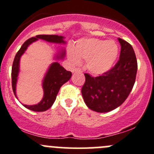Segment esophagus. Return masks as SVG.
<instances>
[{"label":"esophagus","mask_w":154,"mask_h":154,"mask_svg":"<svg viewBox=\"0 0 154 154\" xmlns=\"http://www.w3.org/2000/svg\"><path fill=\"white\" fill-rule=\"evenodd\" d=\"M73 72H74V73H77V72L81 73L82 71H81V69H80V68H75V69H74Z\"/></svg>","instance_id":"esophagus-1"}]
</instances>
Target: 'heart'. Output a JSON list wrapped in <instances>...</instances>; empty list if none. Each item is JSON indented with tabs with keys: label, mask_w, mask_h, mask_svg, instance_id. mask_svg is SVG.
Segmentation results:
<instances>
[{
	"label": "heart",
	"mask_w": 154,
	"mask_h": 154,
	"mask_svg": "<svg viewBox=\"0 0 154 154\" xmlns=\"http://www.w3.org/2000/svg\"><path fill=\"white\" fill-rule=\"evenodd\" d=\"M119 47L113 41L83 38L77 41L74 51L69 50L68 57L74 65L86 60V68L94 75H102L113 68L118 58Z\"/></svg>",
	"instance_id": "obj_1"
}]
</instances>
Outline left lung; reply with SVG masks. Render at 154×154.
Listing matches in <instances>:
<instances>
[{
  "instance_id": "left-lung-1",
  "label": "left lung",
  "mask_w": 154,
  "mask_h": 154,
  "mask_svg": "<svg viewBox=\"0 0 154 154\" xmlns=\"http://www.w3.org/2000/svg\"><path fill=\"white\" fill-rule=\"evenodd\" d=\"M118 41L120 59L110 71L96 77L85 74L81 90L83 100L89 109L98 113L111 111L121 105L135 84L138 69L135 52L129 43L121 38Z\"/></svg>"
}]
</instances>
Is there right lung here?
Masks as SVG:
<instances>
[{
	"mask_svg": "<svg viewBox=\"0 0 154 154\" xmlns=\"http://www.w3.org/2000/svg\"><path fill=\"white\" fill-rule=\"evenodd\" d=\"M64 38L65 37L63 36L41 34V35H37L36 37L29 38L22 44L20 50L17 52L15 56L13 67H12V87H13V92L16 98H17L16 91V83H17L18 75L19 73V62H20L21 56L24 54L28 46L39 39L44 40L47 42L54 43V44H65L66 42L64 41ZM65 56V49L62 48L59 50L57 54H56L54 59L56 60H59V59H63ZM71 75L72 74L71 71H66L58 62L52 63L49 67L43 80L42 87L44 90V96H43L42 100L38 104H33V105L23 104L24 107L33 111L37 112L45 111L48 110L54 103L61 86L71 79Z\"/></svg>",
	"mask_w": 154,
	"mask_h": 154,
	"instance_id": "right-lung-1",
	"label": "right lung"
}]
</instances>
